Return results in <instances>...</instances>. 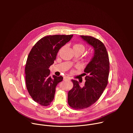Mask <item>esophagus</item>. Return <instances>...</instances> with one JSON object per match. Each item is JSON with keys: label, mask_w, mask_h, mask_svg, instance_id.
Returning a JSON list of instances; mask_svg holds the SVG:
<instances>
[{"label": "esophagus", "mask_w": 133, "mask_h": 133, "mask_svg": "<svg viewBox=\"0 0 133 133\" xmlns=\"http://www.w3.org/2000/svg\"><path fill=\"white\" fill-rule=\"evenodd\" d=\"M70 79V78L69 77H67V76L64 77V81H69Z\"/></svg>", "instance_id": "34e87169"}]
</instances>
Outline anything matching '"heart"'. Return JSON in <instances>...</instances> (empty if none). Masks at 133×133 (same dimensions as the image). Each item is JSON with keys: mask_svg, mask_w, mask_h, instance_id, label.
Instances as JSON below:
<instances>
[{"mask_svg": "<svg viewBox=\"0 0 133 133\" xmlns=\"http://www.w3.org/2000/svg\"><path fill=\"white\" fill-rule=\"evenodd\" d=\"M74 49H82L83 51H84L85 50V47L83 45L81 44H75L74 47H73Z\"/></svg>", "mask_w": 133, "mask_h": 133, "instance_id": "heart-1", "label": "heart"}]
</instances>
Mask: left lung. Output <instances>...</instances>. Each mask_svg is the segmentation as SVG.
<instances>
[{
	"instance_id": "1",
	"label": "left lung",
	"mask_w": 133,
	"mask_h": 133,
	"mask_svg": "<svg viewBox=\"0 0 133 133\" xmlns=\"http://www.w3.org/2000/svg\"><path fill=\"white\" fill-rule=\"evenodd\" d=\"M81 38L94 49L92 57L85 68L88 75L85 83L71 80L74 86L68 93L69 105L75 109H84L90 106L101 97L107 86L109 72L108 55L104 44L99 40L88 36H80Z\"/></svg>"
}]
</instances>
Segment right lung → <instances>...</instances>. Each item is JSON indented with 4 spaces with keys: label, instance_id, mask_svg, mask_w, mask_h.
I'll list each match as a JSON object with an SVG mask.
<instances>
[{
    "label": "right lung",
    "instance_id": "obj_1",
    "mask_svg": "<svg viewBox=\"0 0 133 133\" xmlns=\"http://www.w3.org/2000/svg\"><path fill=\"white\" fill-rule=\"evenodd\" d=\"M70 35H50L38 41L30 51L25 67L27 89L33 100L44 106L53 101L57 84L62 76H50L49 67L59 50L72 37Z\"/></svg>",
    "mask_w": 133,
    "mask_h": 133
}]
</instances>
